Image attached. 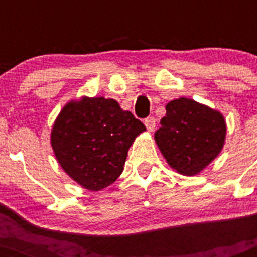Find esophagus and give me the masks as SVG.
I'll return each instance as SVG.
<instances>
[{"instance_id":"esophagus-1","label":"esophagus","mask_w":257,"mask_h":257,"mask_svg":"<svg viewBox=\"0 0 257 257\" xmlns=\"http://www.w3.org/2000/svg\"><path fill=\"white\" fill-rule=\"evenodd\" d=\"M144 123H145V126H147V130H148L149 133H152V131L154 130V127H156V118L154 117L145 118Z\"/></svg>"}]
</instances>
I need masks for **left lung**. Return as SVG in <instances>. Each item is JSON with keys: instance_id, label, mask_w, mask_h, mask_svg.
Here are the masks:
<instances>
[{"instance_id": "obj_1", "label": "left lung", "mask_w": 257, "mask_h": 257, "mask_svg": "<svg viewBox=\"0 0 257 257\" xmlns=\"http://www.w3.org/2000/svg\"><path fill=\"white\" fill-rule=\"evenodd\" d=\"M225 136L221 113L193 99L180 97L166 105V115L154 139L172 169L193 176L219 156Z\"/></svg>"}]
</instances>
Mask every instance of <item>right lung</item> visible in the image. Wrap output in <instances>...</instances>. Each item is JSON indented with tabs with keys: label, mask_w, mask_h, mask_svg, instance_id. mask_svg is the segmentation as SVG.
I'll list each match as a JSON object with an SVG mask.
<instances>
[{
	"label": "right lung",
	"mask_w": 257,
	"mask_h": 257,
	"mask_svg": "<svg viewBox=\"0 0 257 257\" xmlns=\"http://www.w3.org/2000/svg\"><path fill=\"white\" fill-rule=\"evenodd\" d=\"M145 126L114 99L83 96L61 109L51 130L59 165L85 189L97 192L123 171L127 152Z\"/></svg>",
	"instance_id": "obj_1"
}]
</instances>
